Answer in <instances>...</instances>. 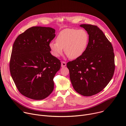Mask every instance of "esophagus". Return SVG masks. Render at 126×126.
I'll return each instance as SVG.
<instances>
[{"mask_svg":"<svg viewBox=\"0 0 126 126\" xmlns=\"http://www.w3.org/2000/svg\"><path fill=\"white\" fill-rule=\"evenodd\" d=\"M66 66V63L64 61H62L61 62V67H64Z\"/></svg>","mask_w":126,"mask_h":126,"instance_id":"obj_1","label":"esophagus"}]
</instances>
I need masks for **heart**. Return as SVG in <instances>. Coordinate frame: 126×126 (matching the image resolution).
Wrapping results in <instances>:
<instances>
[{
    "instance_id": "obj_1",
    "label": "heart",
    "mask_w": 126,
    "mask_h": 126,
    "mask_svg": "<svg viewBox=\"0 0 126 126\" xmlns=\"http://www.w3.org/2000/svg\"><path fill=\"white\" fill-rule=\"evenodd\" d=\"M88 40V34L84 30L68 28L59 33L56 39V42H51L49 47L56 57L61 55L63 49H64V52L68 58L75 59L85 52Z\"/></svg>"
}]
</instances>
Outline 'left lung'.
Returning <instances> with one entry per match:
<instances>
[{
	"mask_svg": "<svg viewBox=\"0 0 126 126\" xmlns=\"http://www.w3.org/2000/svg\"><path fill=\"white\" fill-rule=\"evenodd\" d=\"M89 35L87 46L79 58L67 63L74 90L83 96L100 92L115 71V55L111 43L96 26L83 24Z\"/></svg>",
	"mask_w": 126,
	"mask_h": 126,
	"instance_id": "obj_1",
	"label": "left lung"
}]
</instances>
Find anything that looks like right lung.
Instances as JSON below:
<instances>
[{
    "mask_svg": "<svg viewBox=\"0 0 126 126\" xmlns=\"http://www.w3.org/2000/svg\"><path fill=\"white\" fill-rule=\"evenodd\" d=\"M55 30L32 27L17 37L13 45L9 68L19 93L35 100L48 97L54 89L53 78L60 61L51 55L49 44Z\"/></svg>",
    "mask_w": 126,
    "mask_h": 126,
    "instance_id": "1",
    "label": "right lung"
}]
</instances>
